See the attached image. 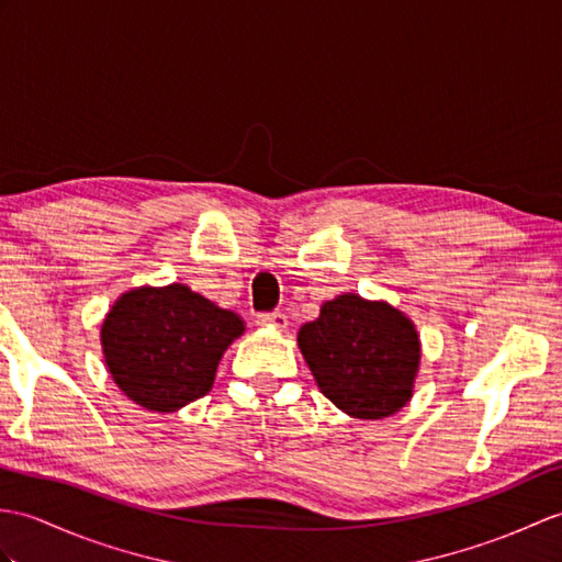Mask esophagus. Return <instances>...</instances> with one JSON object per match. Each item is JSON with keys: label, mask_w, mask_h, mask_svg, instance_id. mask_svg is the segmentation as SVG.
Returning <instances> with one entry per match:
<instances>
[{"label": "esophagus", "mask_w": 562, "mask_h": 562, "mask_svg": "<svg viewBox=\"0 0 562 562\" xmlns=\"http://www.w3.org/2000/svg\"><path fill=\"white\" fill-rule=\"evenodd\" d=\"M258 325H268V328H276V330H284L286 328V316L280 311H270V313H260L256 318Z\"/></svg>", "instance_id": "obj_1"}]
</instances>
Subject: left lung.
<instances>
[{
    "label": "left lung",
    "instance_id": "obj_1",
    "mask_svg": "<svg viewBox=\"0 0 562 562\" xmlns=\"http://www.w3.org/2000/svg\"><path fill=\"white\" fill-rule=\"evenodd\" d=\"M299 349L321 393L357 419H383L412 397L419 335L383 302L340 294L302 325Z\"/></svg>",
    "mask_w": 562,
    "mask_h": 562
}]
</instances>
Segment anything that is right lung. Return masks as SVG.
I'll list each match as a JSON object with an SVG mask.
<instances>
[{
	"instance_id": "add662e5",
	"label": "right lung",
	"mask_w": 562,
	"mask_h": 562,
	"mask_svg": "<svg viewBox=\"0 0 562 562\" xmlns=\"http://www.w3.org/2000/svg\"><path fill=\"white\" fill-rule=\"evenodd\" d=\"M244 333L237 313L187 284L126 292L102 323V351L114 383L140 407L177 412L207 395L215 369Z\"/></svg>"
}]
</instances>
